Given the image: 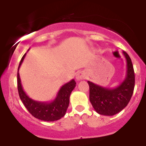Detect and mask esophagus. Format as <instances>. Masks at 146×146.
I'll return each mask as SVG.
<instances>
[{"label": "esophagus", "mask_w": 146, "mask_h": 146, "mask_svg": "<svg viewBox=\"0 0 146 146\" xmlns=\"http://www.w3.org/2000/svg\"><path fill=\"white\" fill-rule=\"evenodd\" d=\"M86 78V74H85L84 72H77V74H76V80L77 81L81 80H83Z\"/></svg>", "instance_id": "1"}]
</instances>
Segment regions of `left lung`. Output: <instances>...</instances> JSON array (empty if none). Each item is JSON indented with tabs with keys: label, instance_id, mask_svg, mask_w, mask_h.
<instances>
[{
	"label": "left lung",
	"instance_id": "8db88e82",
	"mask_svg": "<svg viewBox=\"0 0 146 146\" xmlns=\"http://www.w3.org/2000/svg\"><path fill=\"white\" fill-rule=\"evenodd\" d=\"M123 54L126 60V74L124 80L114 88H107L88 81L90 88L89 99L96 113L103 115H114L127 106L135 88V72L129 55Z\"/></svg>",
	"mask_w": 146,
	"mask_h": 146
}]
</instances>
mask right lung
<instances>
[{
  "label": "right lung",
  "instance_id": "right-lung-1",
  "mask_svg": "<svg viewBox=\"0 0 146 146\" xmlns=\"http://www.w3.org/2000/svg\"><path fill=\"white\" fill-rule=\"evenodd\" d=\"M26 53L23 55L20 60L17 72V89L19 96L23 104L31 114L39 120L44 121H55L60 119L66 114L69 107V97L72 91L76 86L74 79L62 86L58 92L57 96L51 102L35 101L26 94L23 88L21 80L19 74V69L25 58Z\"/></svg>",
  "mask_w": 146,
  "mask_h": 146
}]
</instances>
